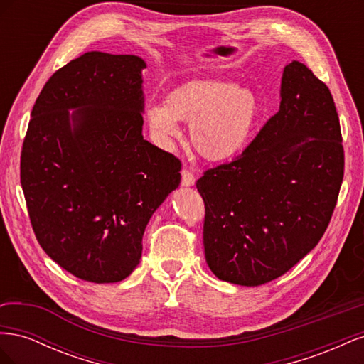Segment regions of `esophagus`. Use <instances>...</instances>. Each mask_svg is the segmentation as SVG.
<instances>
[{
  "label": "esophagus",
  "instance_id": "obj_1",
  "mask_svg": "<svg viewBox=\"0 0 364 364\" xmlns=\"http://www.w3.org/2000/svg\"><path fill=\"white\" fill-rule=\"evenodd\" d=\"M182 185L183 186H191L196 182V176L188 170V168H182Z\"/></svg>",
  "mask_w": 364,
  "mask_h": 364
}]
</instances>
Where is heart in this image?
Segmentation results:
<instances>
[{
	"instance_id": "1",
	"label": "heart",
	"mask_w": 364,
	"mask_h": 364,
	"mask_svg": "<svg viewBox=\"0 0 364 364\" xmlns=\"http://www.w3.org/2000/svg\"><path fill=\"white\" fill-rule=\"evenodd\" d=\"M257 107V97L247 87L196 80L174 90L165 103H150L146 119L164 144L179 135L178 121L190 123L193 149L208 161H223L243 147Z\"/></svg>"
}]
</instances>
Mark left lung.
Masks as SVG:
<instances>
[{
  "label": "left lung",
  "instance_id": "8db88e82",
  "mask_svg": "<svg viewBox=\"0 0 364 364\" xmlns=\"http://www.w3.org/2000/svg\"><path fill=\"white\" fill-rule=\"evenodd\" d=\"M345 173L328 86L301 62L284 68L279 111L230 162L203 171V246L218 279H277L323 237Z\"/></svg>",
  "mask_w": 364,
  "mask_h": 364
}]
</instances>
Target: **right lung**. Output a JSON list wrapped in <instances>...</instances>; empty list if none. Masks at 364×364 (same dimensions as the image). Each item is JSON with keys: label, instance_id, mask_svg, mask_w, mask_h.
Wrapping results in <instances>:
<instances>
[{"label": "right lung", "instance_id": "add662e5", "mask_svg": "<svg viewBox=\"0 0 364 364\" xmlns=\"http://www.w3.org/2000/svg\"><path fill=\"white\" fill-rule=\"evenodd\" d=\"M144 68L130 54L85 53L33 106L19 167L30 223L47 255L83 281L127 278L150 217L181 183V159L141 134Z\"/></svg>", "mask_w": 364, "mask_h": 364}]
</instances>
